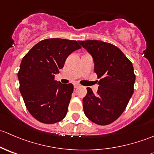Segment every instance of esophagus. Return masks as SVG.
Wrapping results in <instances>:
<instances>
[{
    "instance_id": "34e87169",
    "label": "esophagus",
    "mask_w": 154,
    "mask_h": 154,
    "mask_svg": "<svg viewBox=\"0 0 154 154\" xmlns=\"http://www.w3.org/2000/svg\"><path fill=\"white\" fill-rule=\"evenodd\" d=\"M74 88H79V87H80V84H78V83H74Z\"/></svg>"
}]
</instances>
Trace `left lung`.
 <instances>
[{
	"label": "left lung",
	"instance_id": "1",
	"mask_svg": "<svg viewBox=\"0 0 154 154\" xmlns=\"http://www.w3.org/2000/svg\"><path fill=\"white\" fill-rule=\"evenodd\" d=\"M94 63V72L100 80L94 94L87 88L83 110L91 122L98 125L112 123L122 114L134 91L136 75L131 62L116 46L97 40L79 41Z\"/></svg>",
	"mask_w": 154,
	"mask_h": 154
}]
</instances>
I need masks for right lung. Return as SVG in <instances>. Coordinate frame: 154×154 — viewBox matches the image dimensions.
Instances as JSON below:
<instances>
[{"label": "right lung", "instance_id": "1", "mask_svg": "<svg viewBox=\"0 0 154 154\" xmlns=\"http://www.w3.org/2000/svg\"><path fill=\"white\" fill-rule=\"evenodd\" d=\"M81 48L74 40L48 38L37 43L23 57L18 73L19 90L31 116L44 124L66 117L74 86L54 80L72 52Z\"/></svg>", "mask_w": 154, "mask_h": 154}]
</instances>
